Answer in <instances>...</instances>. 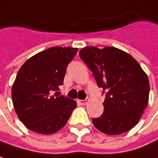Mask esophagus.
Wrapping results in <instances>:
<instances>
[{
  "instance_id": "34e87169",
  "label": "esophagus",
  "mask_w": 158,
  "mask_h": 158,
  "mask_svg": "<svg viewBox=\"0 0 158 158\" xmlns=\"http://www.w3.org/2000/svg\"><path fill=\"white\" fill-rule=\"evenodd\" d=\"M78 102H79L80 105H86L89 101L87 99H85V100H78Z\"/></svg>"
}]
</instances>
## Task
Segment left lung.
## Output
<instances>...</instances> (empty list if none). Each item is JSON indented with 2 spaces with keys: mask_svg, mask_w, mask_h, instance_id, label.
I'll use <instances>...</instances> for the list:
<instances>
[{
  "mask_svg": "<svg viewBox=\"0 0 158 158\" xmlns=\"http://www.w3.org/2000/svg\"><path fill=\"white\" fill-rule=\"evenodd\" d=\"M98 87L106 90L104 112L92 119L96 128L107 135H119L138 123L148 103L149 80L127 52L115 47L95 46L79 50Z\"/></svg>",
  "mask_w": 158,
  "mask_h": 158,
  "instance_id": "left-lung-1",
  "label": "left lung"
}]
</instances>
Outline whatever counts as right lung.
I'll use <instances>...</instances> for the list:
<instances>
[{
  "instance_id": "1",
  "label": "right lung",
  "mask_w": 158,
  "mask_h": 158,
  "mask_svg": "<svg viewBox=\"0 0 158 158\" xmlns=\"http://www.w3.org/2000/svg\"><path fill=\"white\" fill-rule=\"evenodd\" d=\"M77 51V48L52 47L31 57L19 69L11 98L19 119L28 129L50 135L67 124L77 102L52 92L63 84L67 66Z\"/></svg>"
}]
</instances>
